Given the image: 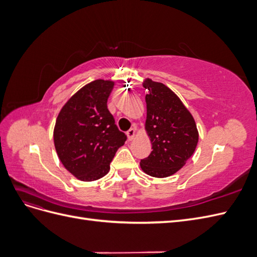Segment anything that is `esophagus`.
Masks as SVG:
<instances>
[{
  "label": "esophagus",
  "instance_id": "obj_1",
  "mask_svg": "<svg viewBox=\"0 0 257 257\" xmlns=\"http://www.w3.org/2000/svg\"><path fill=\"white\" fill-rule=\"evenodd\" d=\"M126 135H127V139H128V141H132V139H133L134 136H135V130H134V128H130V130L126 132Z\"/></svg>",
  "mask_w": 257,
  "mask_h": 257
}]
</instances>
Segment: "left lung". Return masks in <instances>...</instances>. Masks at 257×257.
<instances>
[{
  "label": "left lung",
  "instance_id": "8db88e82",
  "mask_svg": "<svg viewBox=\"0 0 257 257\" xmlns=\"http://www.w3.org/2000/svg\"><path fill=\"white\" fill-rule=\"evenodd\" d=\"M146 131L152 151L141 161L144 172L155 178H166L181 169L195 151L198 131L191 112L165 84L147 78Z\"/></svg>",
  "mask_w": 257,
  "mask_h": 257
}]
</instances>
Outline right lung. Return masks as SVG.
I'll return each instance as SVG.
<instances>
[{
    "mask_svg": "<svg viewBox=\"0 0 257 257\" xmlns=\"http://www.w3.org/2000/svg\"><path fill=\"white\" fill-rule=\"evenodd\" d=\"M111 80L85 84L62 107L53 130V142L63 166L81 181L107 175L116 150L126 135L114 124L107 108Z\"/></svg>",
    "mask_w": 257,
    "mask_h": 257,
    "instance_id": "add662e5",
    "label": "right lung"
}]
</instances>
